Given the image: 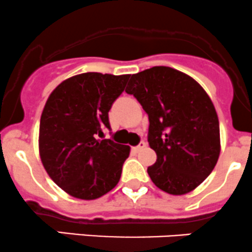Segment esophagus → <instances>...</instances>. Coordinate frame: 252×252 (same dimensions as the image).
<instances>
[{"label": "esophagus", "mask_w": 252, "mask_h": 252, "mask_svg": "<svg viewBox=\"0 0 252 252\" xmlns=\"http://www.w3.org/2000/svg\"><path fill=\"white\" fill-rule=\"evenodd\" d=\"M144 147H146V142H143V141H142V142H139V144H138V146L133 147V151L136 152V153H138V152H139V151H142V149H143Z\"/></svg>", "instance_id": "34e87169"}]
</instances>
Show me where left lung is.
<instances>
[{
  "label": "left lung",
  "instance_id": "8db88e82",
  "mask_svg": "<svg viewBox=\"0 0 252 252\" xmlns=\"http://www.w3.org/2000/svg\"><path fill=\"white\" fill-rule=\"evenodd\" d=\"M126 93L148 114L157 161L147 171L154 185L170 195L195 190L220 153L218 115L205 89L184 72L154 66L132 74Z\"/></svg>",
  "mask_w": 252,
  "mask_h": 252
}]
</instances>
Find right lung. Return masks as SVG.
I'll list each match as a JSON object with an SVG mask.
<instances>
[{"mask_svg":"<svg viewBox=\"0 0 252 252\" xmlns=\"http://www.w3.org/2000/svg\"><path fill=\"white\" fill-rule=\"evenodd\" d=\"M129 74L87 72L60 83L47 98L39 128L45 170L72 197L95 200L120 180L129 146L99 139L110 128L108 113Z\"/></svg>","mask_w":252,"mask_h":252,"instance_id":"1","label":"right lung"}]
</instances>
